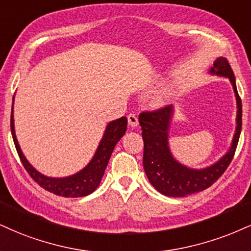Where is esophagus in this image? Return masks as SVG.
Returning a JSON list of instances; mask_svg holds the SVG:
<instances>
[{"label":"esophagus","instance_id":"obj_1","mask_svg":"<svg viewBox=\"0 0 251 251\" xmlns=\"http://www.w3.org/2000/svg\"><path fill=\"white\" fill-rule=\"evenodd\" d=\"M127 120H128V125L131 126V127H137L138 126V117L135 116L134 113H129L127 116Z\"/></svg>","mask_w":251,"mask_h":251}]
</instances>
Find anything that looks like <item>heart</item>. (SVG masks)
Here are the masks:
<instances>
[{"label":"heart","instance_id":"heart-1","mask_svg":"<svg viewBox=\"0 0 251 251\" xmlns=\"http://www.w3.org/2000/svg\"><path fill=\"white\" fill-rule=\"evenodd\" d=\"M172 96V90L168 86H164L161 89L158 90L154 95L151 98V104L154 107H160L164 106V105L167 104V101L170 100Z\"/></svg>","mask_w":251,"mask_h":251}]
</instances>
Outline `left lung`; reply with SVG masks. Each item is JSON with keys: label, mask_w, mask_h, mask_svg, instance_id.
Segmentation results:
<instances>
[{"label": "left lung", "mask_w": 251, "mask_h": 251, "mask_svg": "<svg viewBox=\"0 0 251 251\" xmlns=\"http://www.w3.org/2000/svg\"><path fill=\"white\" fill-rule=\"evenodd\" d=\"M210 75L228 78L236 97V128L231 145L225 155L215 164L204 168H191L177 161L170 149V128L174 114L173 105L154 112L139 116L144 139V170L151 185L161 194L171 198H183L204 191L213 185L231 162L242 127V102L238 97L236 81L228 60L219 57L209 69Z\"/></svg>", "instance_id": "left-lung-1"}]
</instances>
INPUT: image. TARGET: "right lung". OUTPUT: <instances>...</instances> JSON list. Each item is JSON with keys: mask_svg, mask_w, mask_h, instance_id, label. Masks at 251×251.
<instances>
[{"mask_svg": "<svg viewBox=\"0 0 251 251\" xmlns=\"http://www.w3.org/2000/svg\"><path fill=\"white\" fill-rule=\"evenodd\" d=\"M11 134H13L14 144L19 153L21 161L25 168L30 176L34 179L39 186L43 187L48 192L65 198H81L95 192L97 187L100 183L104 172L106 170L108 160L111 158L114 147L118 141L125 134L127 127V118L122 117L119 119L113 120L107 124L104 134L97 147L95 155L90 160L83 170L77 173L69 175L64 177H52L39 173L35 167L26 160L22 150H21L19 141H17L16 133H15L14 124V105L11 107V119H10Z\"/></svg>", "mask_w": 251, "mask_h": 251, "instance_id": "obj_1", "label": "right lung"}]
</instances>
